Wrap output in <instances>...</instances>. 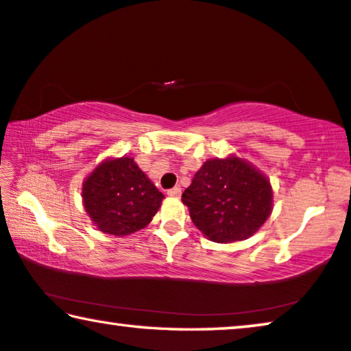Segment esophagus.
<instances>
[{
    "instance_id": "1",
    "label": "esophagus",
    "mask_w": 351,
    "mask_h": 351,
    "mask_svg": "<svg viewBox=\"0 0 351 351\" xmlns=\"http://www.w3.org/2000/svg\"><path fill=\"white\" fill-rule=\"evenodd\" d=\"M167 195H169V197H180L181 195V187L180 186L171 187L170 191H167Z\"/></svg>"
}]
</instances>
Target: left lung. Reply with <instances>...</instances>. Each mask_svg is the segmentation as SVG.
<instances>
[{
    "mask_svg": "<svg viewBox=\"0 0 351 351\" xmlns=\"http://www.w3.org/2000/svg\"><path fill=\"white\" fill-rule=\"evenodd\" d=\"M195 227L214 243L243 241L255 234L273 211V187L245 159H208L182 192Z\"/></svg>",
    "mask_w": 351,
    "mask_h": 351,
    "instance_id": "obj_1",
    "label": "left lung"
}]
</instances>
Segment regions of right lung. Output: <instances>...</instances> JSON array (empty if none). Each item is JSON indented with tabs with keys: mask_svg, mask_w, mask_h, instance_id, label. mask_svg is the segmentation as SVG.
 <instances>
[{
	"mask_svg": "<svg viewBox=\"0 0 351 351\" xmlns=\"http://www.w3.org/2000/svg\"><path fill=\"white\" fill-rule=\"evenodd\" d=\"M82 200L99 232L128 237L145 228L159 211L164 193L132 158H107L85 178Z\"/></svg>",
	"mask_w": 351,
	"mask_h": 351,
	"instance_id": "right-lung-1",
	"label": "right lung"
}]
</instances>
